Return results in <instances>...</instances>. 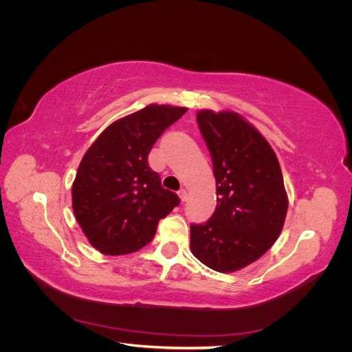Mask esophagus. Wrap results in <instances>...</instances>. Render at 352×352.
I'll return each instance as SVG.
<instances>
[{"instance_id": "1", "label": "esophagus", "mask_w": 352, "mask_h": 352, "mask_svg": "<svg viewBox=\"0 0 352 352\" xmlns=\"http://www.w3.org/2000/svg\"><path fill=\"white\" fill-rule=\"evenodd\" d=\"M177 194H179V198H180V201H182V202H185V201L188 199V192H186V189H180Z\"/></svg>"}]
</instances>
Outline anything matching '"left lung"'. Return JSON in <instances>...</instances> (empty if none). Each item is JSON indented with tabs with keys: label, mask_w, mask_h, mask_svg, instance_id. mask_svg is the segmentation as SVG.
I'll return each instance as SVG.
<instances>
[{
	"label": "left lung",
	"mask_w": 352,
	"mask_h": 352,
	"mask_svg": "<svg viewBox=\"0 0 352 352\" xmlns=\"http://www.w3.org/2000/svg\"><path fill=\"white\" fill-rule=\"evenodd\" d=\"M197 122L212 160L217 206L204 225H190V251L207 267L232 273L279 238L287 211L283 175L270 144L241 114L199 110Z\"/></svg>",
	"instance_id": "1"
}]
</instances>
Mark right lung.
Masks as SVG:
<instances>
[{
    "label": "right lung",
    "mask_w": 352,
    "mask_h": 352,
    "mask_svg": "<svg viewBox=\"0 0 352 352\" xmlns=\"http://www.w3.org/2000/svg\"><path fill=\"white\" fill-rule=\"evenodd\" d=\"M186 110L146 105L105 127L85 153L72 186V207L85 236L101 254L141 250L154 238L160 219L179 204L148 164V154Z\"/></svg>",
    "instance_id": "obj_1"
}]
</instances>
